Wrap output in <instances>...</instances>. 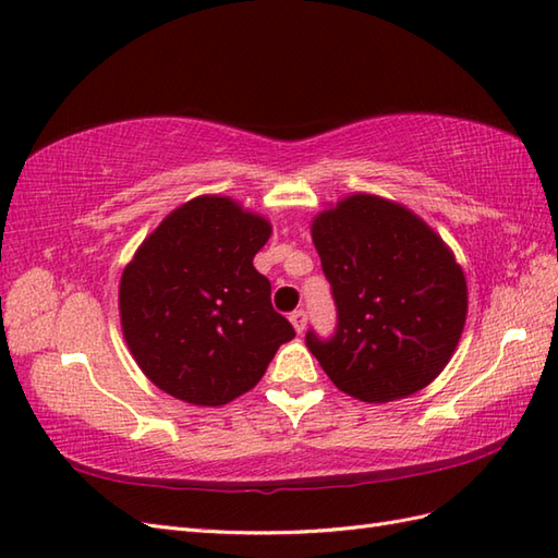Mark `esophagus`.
I'll return each mask as SVG.
<instances>
[{"instance_id":"1","label":"esophagus","mask_w":558,"mask_h":558,"mask_svg":"<svg viewBox=\"0 0 558 558\" xmlns=\"http://www.w3.org/2000/svg\"><path fill=\"white\" fill-rule=\"evenodd\" d=\"M290 322H292V326H294V330H298V333H304V328H306V312H304V310L292 312V314H290Z\"/></svg>"}]
</instances>
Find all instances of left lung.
Wrapping results in <instances>:
<instances>
[{"label":"left lung","instance_id":"1","mask_svg":"<svg viewBox=\"0 0 558 558\" xmlns=\"http://www.w3.org/2000/svg\"><path fill=\"white\" fill-rule=\"evenodd\" d=\"M312 240L338 306L330 340L306 348L342 393L390 402L446 369L468 318V280L456 254L417 213L357 192L312 220Z\"/></svg>","mask_w":558,"mask_h":558}]
</instances>
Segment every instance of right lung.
<instances>
[{
    "instance_id": "obj_1",
    "label": "right lung",
    "mask_w": 558,
    "mask_h": 558,
    "mask_svg": "<svg viewBox=\"0 0 558 558\" xmlns=\"http://www.w3.org/2000/svg\"><path fill=\"white\" fill-rule=\"evenodd\" d=\"M270 220L220 194L170 210L138 244L120 280L126 348L165 393L220 408L252 390L294 338L254 268Z\"/></svg>"
}]
</instances>
